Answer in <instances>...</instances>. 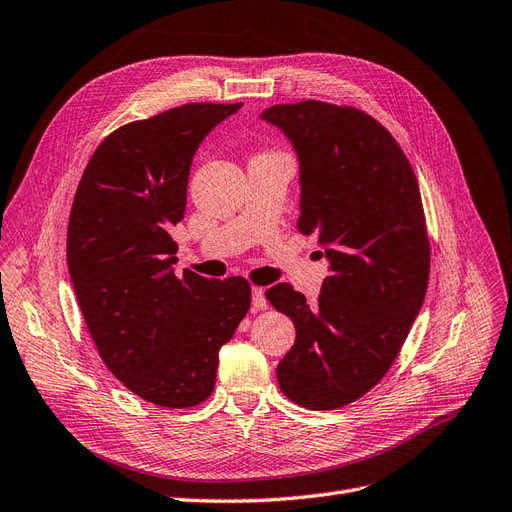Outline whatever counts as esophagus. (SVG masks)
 I'll return each instance as SVG.
<instances>
[{
    "label": "esophagus",
    "mask_w": 512,
    "mask_h": 512,
    "mask_svg": "<svg viewBox=\"0 0 512 512\" xmlns=\"http://www.w3.org/2000/svg\"><path fill=\"white\" fill-rule=\"evenodd\" d=\"M252 306H254V311H267L269 309V300H267V296H264L262 288L252 290Z\"/></svg>",
    "instance_id": "1"
}]
</instances>
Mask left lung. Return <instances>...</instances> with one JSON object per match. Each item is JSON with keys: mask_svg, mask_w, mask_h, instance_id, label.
Returning <instances> with one entry per match:
<instances>
[{"mask_svg": "<svg viewBox=\"0 0 512 512\" xmlns=\"http://www.w3.org/2000/svg\"><path fill=\"white\" fill-rule=\"evenodd\" d=\"M260 117L292 140L298 231L330 258L313 306L290 283L267 290L296 327L277 365L279 388L306 410H338L391 370L422 309L431 243L420 187L391 132L361 109L302 100Z\"/></svg>", "mask_w": 512, "mask_h": 512, "instance_id": "1", "label": "left lung"}]
</instances>
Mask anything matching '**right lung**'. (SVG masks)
<instances>
[{"label":"right lung","mask_w":512,"mask_h":512,"mask_svg":"<svg viewBox=\"0 0 512 512\" xmlns=\"http://www.w3.org/2000/svg\"><path fill=\"white\" fill-rule=\"evenodd\" d=\"M239 109L189 102L117 128L90 157L73 199L67 264L98 355L128 391L168 410L212 395L220 346L250 311L248 279L170 269L193 155Z\"/></svg>","instance_id":"obj_1"}]
</instances>
